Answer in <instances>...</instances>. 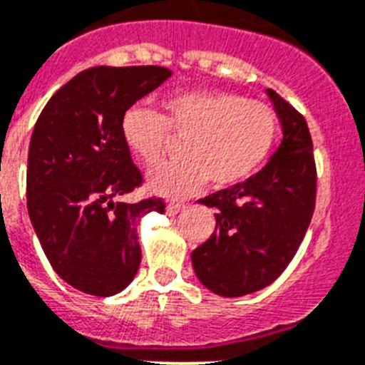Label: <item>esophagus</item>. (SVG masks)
<instances>
[{
    "label": "esophagus",
    "mask_w": 365,
    "mask_h": 365,
    "mask_svg": "<svg viewBox=\"0 0 365 365\" xmlns=\"http://www.w3.org/2000/svg\"><path fill=\"white\" fill-rule=\"evenodd\" d=\"M185 208L186 207L182 203H168L166 205V214H168V216H175V214L182 212Z\"/></svg>",
    "instance_id": "esophagus-1"
}]
</instances>
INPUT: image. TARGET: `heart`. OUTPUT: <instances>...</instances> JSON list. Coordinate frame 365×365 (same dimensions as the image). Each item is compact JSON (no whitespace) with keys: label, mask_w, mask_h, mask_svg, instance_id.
Segmentation results:
<instances>
[{"label":"heart","mask_w":365,"mask_h":365,"mask_svg":"<svg viewBox=\"0 0 365 365\" xmlns=\"http://www.w3.org/2000/svg\"><path fill=\"white\" fill-rule=\"evenodd\" d=\"M164 114L135 105L123 114L121 136L144 164H157L170 133L182 142L177 162L153 168L148 186L179 197L210 180L216 188L238 185L255 175L269 157L279 118L269 105L217 90H185L162 99Z\"/></svg>","instance_id":"1"}]
</instances>
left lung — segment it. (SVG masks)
<instances>
[{"label":"left lung","instance_id":"left-lung-1","mask_svg":"<svg viewBox=\"0 0 365 365\" xmlns=\"http://www.w3.org/2000/svg\"><path fill=\"white\" fill-rule=\"evenodd\" d=\"M282 140L262 170L197 203L217 208L212 236L192 253L201 284L221 297L266 288L303 242L316 207V164L304 118L266 90Z\"/></svg>","mask_w":365,"mask_h":365}]
</instances>
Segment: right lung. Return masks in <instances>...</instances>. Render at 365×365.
<instances>
[{
	"instance_id": "1",
	"label": "right lung",
	"mask_w": 365,
	"mask_h": 365,
	"mask_svg": "<svg viewBox=\"0 0 365 365\" xmlns=\"http://www.w3.org/2000/svg\"><path fill=\"white\" fill-rule=\"evenodd\" d=\"M160 66H96L53 93L33 129L27 212L58 277L98 297L120 294L138 272V221L164 212L157 197L123 203L142 182L121 136L123 114L170 79Z\"/></svg>"
}]
</instances>
